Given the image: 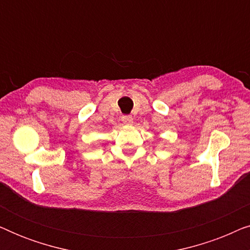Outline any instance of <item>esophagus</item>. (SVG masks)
<instances>
[{"mask_svg":"<svg viewBox=\"0 0 250 250\" xmlns=\"http://www.w3.org/2000/svg\"><path fill=\"white\" fill-rule=\"evenodd\" d=\"M121 119L123 123H125V124H132L133 123V117L131 115H123Z\"/></svg>","mask_w":250,"mask_h":250,"instance_id":"1","label":"esophagus"}]
</instances>
